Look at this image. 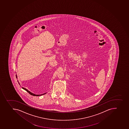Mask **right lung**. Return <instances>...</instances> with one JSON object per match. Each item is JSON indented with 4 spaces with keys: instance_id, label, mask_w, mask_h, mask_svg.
Returning a JSON list of instances; mask_svg holds the SVG:
<instances>
[{
    "instance_id": "right-lung-1",
    "label": "right lung",
    "mask_w": 129,
    "mask_h": 129,
    "mask_svg": "<svg viewBox=\"0 0 129 129\" xmlns=\"http://www.w3.org/2000/svg\"><path fill=\"white\" fill-rule=\"evenodd\" d=\"M16 78H17V75H16ZM18 82H19V81H18ZM19 84H20L19 83ZM22 88L23 89L25 90V91H26L27 92H28V93H29V94H30L31 95H34V96H39V95H44V94H45L46 93H43V94H41V95H36V94H34L33 93H31V92L30 91H28V90L26 89V88H23V87H22Z\"/></svg>"
}]
</instances>
